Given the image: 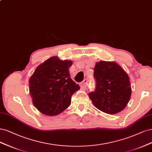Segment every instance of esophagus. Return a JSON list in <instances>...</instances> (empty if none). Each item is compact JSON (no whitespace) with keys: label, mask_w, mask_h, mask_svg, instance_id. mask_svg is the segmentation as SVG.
I'll return each instance as SVG.
<instances>
[{"label":"esophagus","mask_w":152,"mask_h":152,"mask_svg":"<svg viewBox=\"0 0 152 152\" xmlns=\"http://www.w3.org/2000/svg\"><path fill=\"white\" fill-rule=\"evenodd\" d=\"M88 85V80H83L80 84V86L81 88H86Z\"/></svg>","instance_id":"1"}]
</instances>
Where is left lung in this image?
<instances>
[{
  "instance_id": "left-lung-1",
  "label": "left lung",
  "mask_w": 152,
  "mask_h": 152,
  "mask_svg": "<svg viewBox=\"0 0 152 152\" xmlns=\"http://www.w3.org/2000/svg\"><path fill=\"white\" fill-rule=\"evenodd\" d=\"M95 91L88 94L96 108L115 114L128 105L131 95L129 77L115 62L101 61L94 67Z\"/></svg>"
}]
</instances>
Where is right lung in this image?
I'll return each instance as SVG.
<instances>
[{
	"instance_id": "obj_1",
	"label": "right lung",
	"mask_w": 152,
	"mask_h": 152,
	"mask_svg": "<svg viewBox=\"0 0 152 152\" xmlns=\"http://www.w3.org/2000/svg\"><path fill=\"white\" fill-rule=\"evenodd\" d=\"M71 61L57 56L39 65L29 80L33 104L44 115L55 116L68 108L71 96L80 89L70 77Z\"/></svg>"
}]
</instances>
